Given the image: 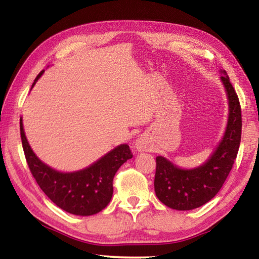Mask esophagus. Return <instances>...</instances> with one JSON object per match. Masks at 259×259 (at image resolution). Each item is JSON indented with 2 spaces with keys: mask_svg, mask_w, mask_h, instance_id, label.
I'll return each mask as SVG.
<instances>
[{
  "mask_svg": "<svg viewBox=\"0 0 259 259\" xmlns=\"http://www.w3.org/2000/svg\"><path fill=\"white\" fill-rule=\"evenodd\" d=\"M135 145H136V148H137V150H138L139 152L147 151V145H146L145 140L142 139V138H139V139L136 140V144H135Z\"/></svg>",
  "mask_w": 259,
  "mask_h": 259,
  "instance_id": "esophagus-1",
  "label": "esophagus"
}]
</instances>
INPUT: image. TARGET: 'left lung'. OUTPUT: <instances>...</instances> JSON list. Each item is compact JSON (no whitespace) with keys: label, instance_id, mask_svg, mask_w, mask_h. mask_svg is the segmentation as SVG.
Segmentation results:
<instances>
[{"label":"left lung","instance_id":"left-lung-1","mask_svg":"<svg viewBox=\"0 0 259 259\" xmlns=\"http://www.w3.org/2000/svg\"><path fill=\"white\" fill-rule=\"evenodd\" d=\"M221 76L229 99V121L222 142L202 165L181 169L163 156H156L155 194L166 207L176 210L199 208L221 190L233 166L241 142V106L225 71Z\"/></svg>","mask_w":259,"mask_h":259}]
</instances>
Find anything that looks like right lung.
Returning a JSON list of instances; mask_svg holds the SVG:
<instances>
[{
	"instance_id": "add662e5",
	"label": "right lung",
	"mask_w": 259,
	"mask_h": 259,
	"mask_svg": "<svg viewBox=\"0 0 259 259\" xmlns=\"http://www.w3.org/2000/svg\"><path fill=\"white\" fill-rule=\"evenodd\" d=\"M42 73L35 78L33 85ZM20 136L26 161L38 186L56 205L77 216H91L107 207L113 195L114 176L120 166L133 157L129 146L122 144L85 169L60 172L35 155L25 136L21 119Z\"/></svg>"
}]
</instances>
